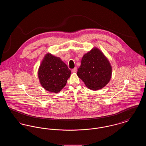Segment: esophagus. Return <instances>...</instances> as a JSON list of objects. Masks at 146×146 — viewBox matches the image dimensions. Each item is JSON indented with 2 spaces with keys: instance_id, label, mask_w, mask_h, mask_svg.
I'll use <instances>...</instances> for the list:
<instances>
[{
  "instance_id": "1",
  "label": "esophagus",
  "mask_w": 146,
  "mask_h": 146,
  "mask_svg": "<svg viewBox=\"0 0 146 146\" xmlns=\"http://www.w3.org/2000/svg\"><path fill=\"white\" fill-rule=\"evenodd\" d=\"M76 70H77V68L76 67H75L74 68H73V69H72V72H74V73L76 72Z\"/></svg>"
}]
</instances>
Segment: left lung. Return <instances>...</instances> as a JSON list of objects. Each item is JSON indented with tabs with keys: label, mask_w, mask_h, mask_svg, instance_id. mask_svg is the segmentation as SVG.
I'll use <instances>...</instances> for the list:
<instances>
[{
	"label": "left lung",
	"mask_w": 146,
	"mask_h": 146,
	"mask_svg": "<svg viewBox=\"0 0 146 146\" xmlns=\"http://www.w3.org/2000/svg\"><path fill=\"white\" fill-rule=\"evenodd\" d=\"M77 75L91 90L102 89L110 82L111 67L107 58L98 49H92L84 55Z\"/></svg>",
	"instance_id": "left-lung-1"
}]
</instances>
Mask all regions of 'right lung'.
Returning <instances> with one entry per match:
<instances>
[{
    "label": "right lung",
    "instance_id": "right-lung-1",
    "mask_svg": "<svg viewBox=\"0 0 146 146\" xmlns=\"http://www.w3.org/2000/svg\"><path fill=\"white\" fill-rule=\"evenodd\" d=\"M70 73V70L60 58L48 54L39 67L38 76L45 90L57 93L64 87Z\"/></svg>",
    "mask_w": 146,
    "mask_h": 146
}]
</instances>
